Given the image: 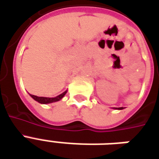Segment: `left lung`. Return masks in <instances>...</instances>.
Wrapping results in <instances>:
<instances>
[{"mask_svg": "<svg viewBox=\"0 0 159 159\" xmlns=\"http://www.w3.org/2000/svg\"><path fill=\"white\" fill-rule=\"evenodd\" d=\"M117 109H119V110H122V109H123V107H119V108H117Z\"/></svg>", "mask_w": 159, "mask_h": 159, "instance_id": "obj_1", "label": "left lung"}]
</instances>
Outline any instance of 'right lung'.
<instances>
[{
	"mask_svg": "<svg viewBox=\"0 0 159 159\" xmlns=\"http://www.w3.org/2000/svg\"><path fill=\"white\" fill-rule=\"evenodd\" d=\"M66 93V92H64L61 94H59L58 96L54 97V98H48V97H38L36 95H33V94H30V96L32 97L33 99L35 100H36L37 102L42 104H48V103H52V102H55V101H59V100H61L64 95Z\"/></svg>",
	"mask_w": 159,
	"mask_h": 159,
	"instance_id": "add662e5",
	"label": "right lung"
}]
</instances>
